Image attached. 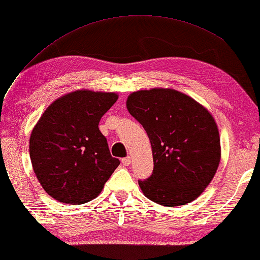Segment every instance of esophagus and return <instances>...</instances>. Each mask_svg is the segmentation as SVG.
Wrapping results in <instances>:
<instances>
[{"label":"esophagus","instance_id":"1","mask_svg":"<svg viewBox=\"0 0 260 260\" xmlns=\"http://www.w3.org/2000/svg\"><path fill=\"white\" fill-rule=\"evenodd\" d=\"M121 162H122V164H123V166H125V167H128L129 164H131L132 160H131V157H129V156H128V157H125V158H122V159H121Z\"/></svg>","mask_w":260,"mask_h":260}]
</instances>
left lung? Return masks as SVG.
I'll use <instances>...</instances> for the list:
<instances>
[{
    "label": "left lung",
    "mask_w": 260,
    "mask_h": 260,
    "mask_svg": "<svg viewBox=\"0 0 260 260\" xmlns=\"http://www.w3.org/2000/svg\"><path fill=\"white\" fill-rule=\"evenodd\" d=\"M126 106L151 145L154 171L148 179L139 180L143 194L167 207L196 200L213 180L221 160L220 133L212 113L170 88L132 92Z\"/></svg>",
    "instance_id": "left-lung-1"
}]
</instances>
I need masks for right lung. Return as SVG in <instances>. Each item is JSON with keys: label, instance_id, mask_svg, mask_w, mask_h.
<instances>
[{"label": "right lung", "instance_id": "1", "mask_svg": "<svg viewBox=\"0 0 260 260\" xmlns=\"http://www.w3.org/2000/svg\"><path fill=\"white\" fill-rule=\"evenodd\" d=\"M118 97L115 92L74 90L41 114L28 150L37 179L53 199L68 205L89 203L120 164L98 128Z\"/></svg>", "mask_w": 260, "mask_h": 260}]
</instances>
